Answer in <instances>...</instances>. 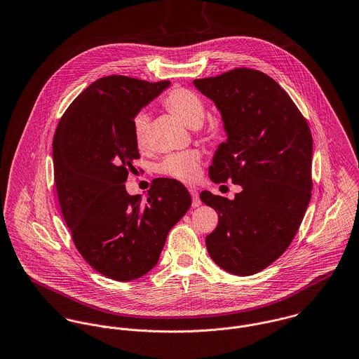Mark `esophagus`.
I'll return each mask as SVG.
<instances>
[{
	"label": "esophagus",
	"mask_w": 359,
	"mask_h": 359,
	"mask_svg": "<svg viewBox=\"0 0 359 359\" xmlns=\"http://www.w3.org/2000/svg\"><path fill=\"white\" fill-rule=\"evenodd\" d=\"M189 194L192 196V205H194V207H198V205H200V198H198L197 191L191 188V189H189Z\"/></svg>",
	"instance_id": "34e87169"
}]
</instances>
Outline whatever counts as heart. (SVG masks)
<instances>
[{
    "instance_id": "obj_1",
    "label": "heart",
    "mask_w": 359,
    "mask_h": 359,
    "mask_svg": "<svg viewBox=\"0 0 359 359\" xmlns=\"http://www.w3.org/2000/svg\"><path fill=\"white\" fill-rule=\"evenodd\" d=\"M164 108L174 114L182 123L189 128L198 126L205 115V107L200 96L187 88H172L162 100ZM133 138L140 151L148 148L149 118L140 112L133 119ZM156 171L162 175L178 180L181 182H195L200 172V152L184 151L165 156L156 164Z\"/></svg>"
}]
</instances>
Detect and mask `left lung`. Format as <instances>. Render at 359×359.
Segmentation results:
<instances>
[{
	"instance_id": "left-lung-1",
	"label": "left lung",
	"mask_w": 359,
	"mask_h": 359,
	"mask_svg": "<svg viewBox=\"0 0 359 359\" xmlns=\"http://www.w3.org/2000/svg\"><path fill=\"white\" fill-rule=\"evenodd\" d=\"M194 83L215 102L228 134L210 178L243 188L233 200L200 194L218 212L207 251L229 273L251 276L287 251L302 224L313 189L311 131L292 98L262 71L234 68Z\"/></svg>"
}]
</instances>
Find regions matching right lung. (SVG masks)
I'll return each instance as SVG.
<instances>
[{"label":"right lung","mask_w":359,"mask_h":359,"mask_svg":"<svg viewBox=\"0 0 359 359\" xmlns=\"http://www.w3.org/2000/svg\"><path fill=\"white\" fill-rule=\"evenodd\" d=\"M168 85L100 78L69 104L55 131V184L72 241L96 271L115 281L140 278L158 263L170 229L192 203L171 178L154 180L144 200L125 188L140 158L133 119Z\"/></svg>","instance_id":"obj_1"}]
</instances>
